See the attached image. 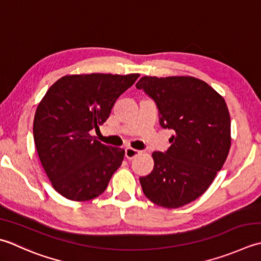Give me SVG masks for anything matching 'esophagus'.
Returning a JSON list of instances; mask_svg holds the SVG:
<instances>
[{"mask_svg": "<svg viewBox=\"0 0 261 261\" xmlns=\"http://www.w3.org/2000/svg\"><path fill=\"white\" fill-rule=\"evenodd\" d=\"M140 150H137V149H134V148L131 147H127L125 148V157L127 158V160H132V158L137 157L138 155H140Z\"/></svg>", "mask_w": 261, "mask_h": 261, "instance_id": "esophagus-1", "label": "esophagus"}]
</instances>
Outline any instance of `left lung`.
<instances>
[{
  "instance_id": "1",
  "label": "left lung",
  "mask_w": 261,
  "mask_h": 261,
  "mask_svg": "<svg viewBox=\"0 0 261 261\" xmlns=\"http://www.w3.org/2000/svg\"><path fill=\"white\" fill-rule=\"evenodd\" d=\"M137 89L155 101L163 129L174 131L164 152L154 151V168L140 176L145 196L158 206L178 208L196 200L221 171L231 147L225 100L193 76H142Z\"/></svg>"
}]
</instances>
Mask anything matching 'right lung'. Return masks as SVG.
<instances>
[{
	"instance_id": "right-lung-1",
	"label": "right lung",
	"mask_w": 261,
	"mask_h": 261,
	"mask_svg": "<svg viewBox=\"0 0 261 261\" xmlns=\"http://www.w3.org/2000/svg\"><path fill=\"white\" fill-rule=\"evenodd\" d=\"M139 74L65 75L50 86L34 119V140L40 163L60 195L74 201L105 191L122 164L124 150L94 139L116 99Z\"/></svg>"
}]
</instances>
